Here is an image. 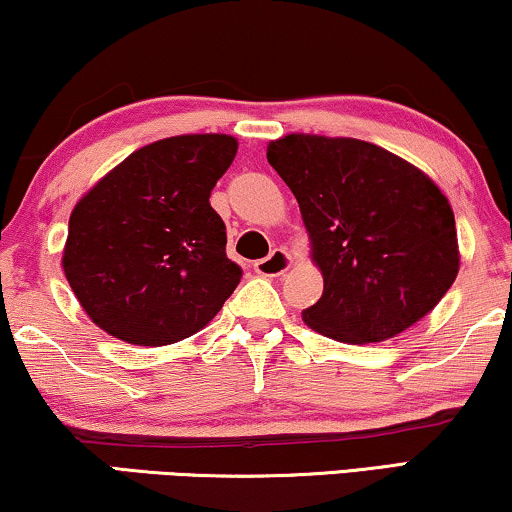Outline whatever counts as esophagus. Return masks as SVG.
<instances>
[{"mask_svg": "<svg viewBox=\"0 0 512 512\" xmlns=\"http://www.w3.org/2000/svg\"><path fill=\"white\" fill-rule=\"evenodd\" d=\"M290 266H292V257L287 255L283 248H276L271 250L269 257L257 259L255 271L264 278H273V276H283L285 271H290Z\"/></svg>", "mask_w": 512, "mask_h": 512, "instance_id": "esophagus-1", "label": "esophagus"}]
</instances>
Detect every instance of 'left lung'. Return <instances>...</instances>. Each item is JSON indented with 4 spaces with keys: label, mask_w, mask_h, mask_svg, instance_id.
Returning <instances> with one entry per match:
<instances>
[{
    "label": "left lung",
    "mask_w": 512,
    "mask_h": 512,
    "mask_svg": "<svg viewBox=\"0 0 512 512\" xmlns=\"http://www.w3.org/2000/svg\"><path fill=\"white\" fill-rule=\"evenodd\" d=\"M266 160L299 201L325 280L301 318L341 343H380L431 313L459 273L455 213L403 157L348 136L287 134Z\"/></svg>",
    "instance_id": "left-lung-1"
}]
</instances>
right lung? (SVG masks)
Returning <instances> with one entry per match:
<instances>
[{"mask_svg": "<svg viewBox=\"0 0 512 512\" xmlns=\"http://www.w3.org/2000/svg\"><path fill=\"white\" fill-rule=\"evenodd\" d=\"M229 134L169 136L134 150L78 199L62 269L99 329L169 345L211 322L241 280L211 190L234 162Z\"/></svg>", "mask_w": 512, "mask_h": 512, "instance_id": "obj_1", "label": "right lung"}]
</instances>
